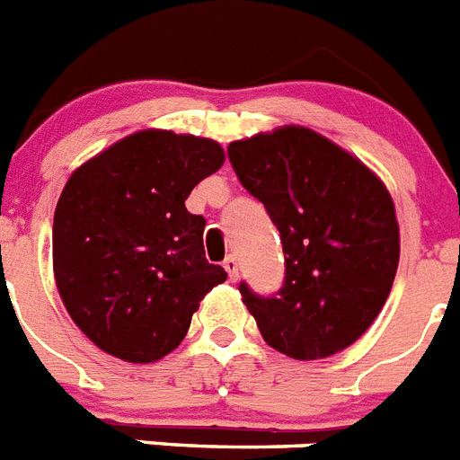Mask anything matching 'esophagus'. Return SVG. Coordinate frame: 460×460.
<instances>
[{
    "label": "esophagus",
    "mask_w": 460,
    "mask_h": 460,
    "mask_svg": "<svg viewBox=\"0 0 460 460\" xmlns=\"http://www.w3.org/2000/svg\"><path fill=\"white\" fill-rule=\"evenodd\" d=\"M223 268H226V272H227V277H230V281H237V277H239L237 258H234V256L226 258V261H223Z\"/></svg>",
    "instance_id": "34e87169"
}]
</instances>
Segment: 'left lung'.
Segmentation results:
<instances>
[{
	"label": "left lung",
	"mask_w": 460,
	"mask_h": 460,
	"mask_svg": "<svg viewBox=\"0 0 460 460\" xmlns=\"http://www.w3.org/2000/svg\"><path fill=\"white\" fill-rule=\"evenodd\" d=\"M227 158L284 246L277 293L239 284L265 342L297 360L347 349L382 312L398 270V221L384 183L307 128L233 141Z\"/></svg>",
	"instance_id": "left-lung-1"
}]
</instances>
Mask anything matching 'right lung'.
<instances>
[{
	"instance_id": "right-lung-1",
	"label": "right lung",
	"mask_w": 460,
	"mask_h": 460,
	"mask_svg": "<svg viewBox=\"0 0 460 460\" xmlns=\"http://www.w3.org/2000/svg\"><path fill=\"white\" fill-rule=\"evenodd\" d=\"M223 164L211 139L144 129L78 167L53 218V270L74 323L128 363L174 351L227 279L204 258V216L186 199Z\"/></svg>"
}]
</instances>
